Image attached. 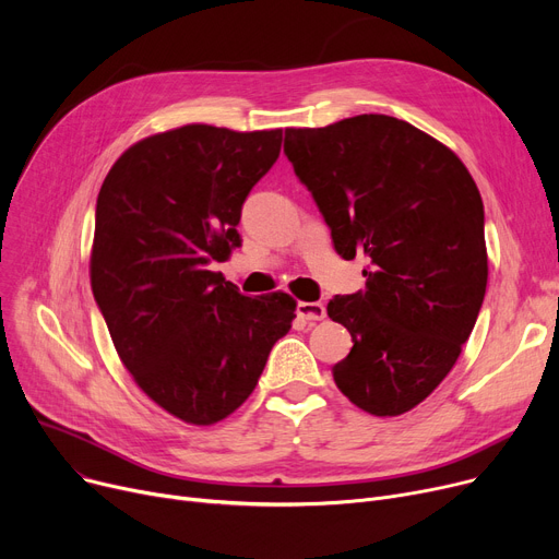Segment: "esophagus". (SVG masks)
<instances>
[{"label":"esophagus","mask_w":559,"mask_h":559,"mask_svg":"<svg viewBox=\"0 0 559 559\" xmlns=\"http://www.w3.org/2000/svg\"><path fill=\"white\" fill-rule=\"evenodd\" d=\"M297 314L304 319V321H321L326 317V308L324 304H308V301H301L297 304Z\"/></svg>","instance_id":"1"}]
</instances>
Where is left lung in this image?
<instances>
[{"mask_svg":"<svg viewBox=\"0 0 559 559\" xmlns=\"http://www.w3.org/2000/svg\"><path fill=\"white\" fill-rule=\"evenodd\" d=\"M283 152L335 251L369 258L365 289L329 301L354 342L335 383L369 415H403L442 383L476 326L487 287L480 192L449 146L390 115L287 129Z\"/></svg>","mask_w":559,"mask_h":559,"instance_id":"8db88e82","label":"left lung"}]
</instances>
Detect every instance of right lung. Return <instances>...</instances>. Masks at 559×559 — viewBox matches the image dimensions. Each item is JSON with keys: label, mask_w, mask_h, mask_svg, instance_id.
I'll use <instances>...</instances> for the list:
<instances>
[{"label": "right lung", "mask_w": 559, "mask_h": 559, "mask_svg": "<svg viewBox=\"0 0 559 559\" xmlns=\"http://www.w3.org/2000/svg\"><path fill=\"white\" fill-rule=\"evenodd\" d=\"M281 142V129L158 133L117 158L97 197V308L142 392L194 426L217 424L249 399L295 319L283 292L251 299L211 272L242 247V205Z\"/></svg>", "instance_id": "obj_1"}]
</instances>
